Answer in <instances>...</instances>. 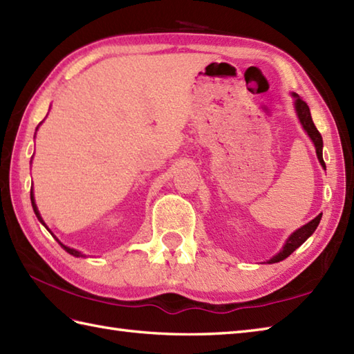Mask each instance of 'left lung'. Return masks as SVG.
I'll use <instances>...</instances> for the list:
<instances>
[{
  "instance_id": "8db88e82",
  "label": "left lung",
  "mask_w": 354,
  "mask_h": 354,
  "mask_svg": "<svg viewBox=\"0 0 354 354\" xmlns=\"http://www.w3.org/2000/svg\"><path fill=\"white\" fill-rule=\"evenodd\" d=\"M292 95L295 97V111H297V115L299 118V123L303 124V129L307 132V135H309L310 140L313 141L315 149H317L318 160H319L322 167L326 169V162H324V160H322V137H321V133L318 132L317 126L313 124V120H312V115H310V109H309V106H307V103L303 99H299L298 94L293 93ZM321 217H322V214H318L313 221H310L309 223H306L304 227L298 228L295 232H292L290 237L286 240L283 250L278 252L277 255H274L272 259L268 260L269 265H270V263H278V261H281L284 259H288L289 255L293 251H295L298 246H301L306 242V240L313 234L315 230H317V227L319 225Z\"/></svg>"
}]
</instances>
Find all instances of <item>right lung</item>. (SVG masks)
<instances>
[{"instance_id": "right-lung-1", "label": "right lung", "mask_w": 354, "mask_h": 354, "mask_svg": "<svg viewBox=\"0 0 354 354\" xmlns=\"http://www.w3.org/2000/svg\"><path fill=\"white\" fill-rule=\"evenodd\" d=\"M30 199H32V207H33V212H35V214H36V217H37V221H39L42 225H44V227L45 228H47V225H45L44 223V221H42V217H41V214H39V212H37V207H36V204H35V196H33V190L32 192H30ZM48 230V228H47ZM56 239V237H55ZM57 240V239H56ZM57 243L59 245H61L62 248H64V250L66 251V252H68V254H71V255H74V257H85V255L84 254H82V252H79V251H76V250H73V248H68V246H65L64 243H61V242H59V240H57Z\"/></svg>"}]
</instances>
